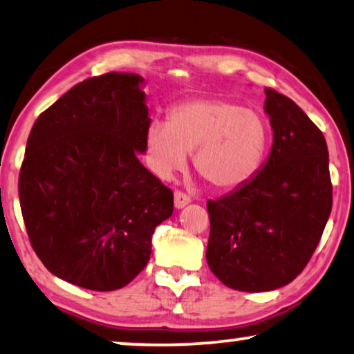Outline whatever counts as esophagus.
Masks as SVG:
<instances>
[{
    "label": "esophagus",
    "mask_w": 354,
    "mask_h": 354,
    "mask_svg": "<svg viewBox=\"0 0 354 354\" xmlns=\"http://www.w3.org/2000/svg\"><path fill=\"white\" fill-rule=\"evenodd\" d=\"M191 202V197L186 194V192L183 191H174V207L176 209H181V207H185L186 204H189Z\"/></svg>",
    "instance_id": "esophagus-1"
}]
</instances>
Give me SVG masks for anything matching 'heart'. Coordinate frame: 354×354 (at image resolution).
I'll use <instances>...</instances> for the list:
<instances>
[{
    "mask_svg": "<svg viewBox=\"0 0 354 354\" xmlns=\"http://www.w3.org/2000/svg\"><path fill=\"white\" fill-rule=\"evenodd\" d=\"M268 128L256 110L221 98H197L173 106L168 121L152 120L145 133L147 158L162 178L185 168L194 152V168L221 189L241 186L261 167Z\"/></svg>",
    "mask_w": 354,
    "mask_h": 354,
    "instance_id": "1",
    "label": "heart"
}]
</instances>
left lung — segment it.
I'll return each mask as SVG.
<instances>
[{
    "label": "left lung",
    "mask_w": 354,
    "mask_h": 354,
    "mask_svg": "<svg viewBox=\"0 0 354 354\" xmlns=\"http://www.w3.org/2000/svg\"><path fill=\"white\" fill-rule=\"evenodd\" d=\"M273 144L266 165L236 191L207 202V262L221 283L259 293L303 272L332 210L328 150L296 103L266 88Z\"/></svg>",
    "instance_id": "8db88e82"
}]
</instances>
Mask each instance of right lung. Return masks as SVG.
Wrapping results in <instances>:
<instances>
[{
    "mask_svg": "<svg viewBox=\"0 0 354 354\" xmlns=\"http://www.w3.org/2000/svg\"><path fill=\"white\" fill-rule=\"evenodd\" d=\"M138 74L93 75L32 126L19 173L27 236L61 280L122 288L147 266L173 192L139 162L150 122Z\"/></svg>",
    "mask_w": 354,
    "mask_h": 354,
    "instance_id": "obj_1",
    "label": "right lung"
}]
</instances>
